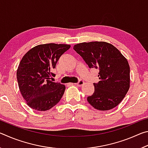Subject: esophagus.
Segmentation results:
<instances>
[{
    "label": "esophagus",
    "instance_id": "34e87169",
    "mask_svg": "<svg viewBox=\"0 0 148 148\" xmlns=\"http://www.w3.org/2000/svg\"><path fill=\"white\" fill-rule=\"evenodd\" d=\"M84 81H82V80H79V81L77 82V84H76V85H77V86H79V87H81V86H82L84 85ZM72 84H71V85Z\"/></svg>",
    "mask_w": 148,
    "mask_h": 148
}]
</instances>
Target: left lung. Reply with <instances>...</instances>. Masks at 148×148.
<instances>
[{
    "instance_id": "obj_1",
    "label": "left lung",
    "mask_w": 148,
    "mask_h": 148,
    "mask_svg": "<svg viewBox=\"0 0 148 148\" xmlns=\"http://www.w3.org/2000/svg\"><path fill=\"white\" fill-rule=\"evenodd\" d=\"M74 49L89 68L98 69L100 81L87 101L95 109L106 111L117 106L130 87V66L127 59L113 45L106 42H83Z\"/></svg>"
}]
</instances>
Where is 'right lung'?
Segmentation results:
<instances>
[{
    "label": "right lung",
    "mask_w": 148,
    "mask_h": 148,
    "mask_svg": "<svg viewBox=\"0 0 148 148\" xmlns=\"http://www.w3.org/2000/svg\"><path fill=\"white\" fill-rule=\"evenodd\" d=\"M71 46L53 43L40 44L24 55L17 70L19 89L31 108L46 111L58 103L65 90L64 85L52 82L59 59Z\"/></svg>",
    "instance_id": "right-lung-1"
}]
</instances>
